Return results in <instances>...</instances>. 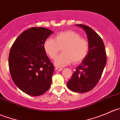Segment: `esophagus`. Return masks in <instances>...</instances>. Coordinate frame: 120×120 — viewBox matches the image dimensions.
<instances>
[{
	"instance_id": "1",
	"label": "esophagus",
	"mask_w": 120,
	"mask_h": 120,
	"mask_svg": "<svg viewBox=\"0 0 120 120\" xmlns=\"http://www.w3.org/2000/svg\"><path fill=\"white\" fill-rule=\"evenodd\" d=\"M55 70H56V71H61V70H63L61 68H59V67H56L55 68Z\"/></svg>"
}]
</instances>
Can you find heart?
I'll return each instance as SVG.
<instances>
[{"label":"heart","mask_w":120,"mask_h":120,"mask_svg":"<svg viewBox=\"0 0 120 120\" xmlns=\"http://www.w3.org/2000/svg\"><path fill=\"white\" fill-rule=\"evenodd\" d=\"M43 48L52 59H54L63 48V53L54 60V64L61 67L70 64L72 61L74 64L82 62L88 56L89 45L88 41L81 38L79 34L68 30L56 34L54 39H46Z\"/></svg>","instance_id":"heart-1"}]
</instances>
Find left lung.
Returning <instances> with one entry per match:
<instances>
[{
  "label": "left lung",
  "instance_id": "left-lung-1",
  "mask_svg": "<svg viewBox=\"0 0 120 120\" xmlns=\"http://www.w3.org/2000/svg\"><path fill=\"white\" fill-rule=\"evenodd\" d=\"M76 25L82 28L86 33L89 50L86 57L76 68L67 85L72 91L85 93L92 90L100 80L107 58L105 45L100 36L89 26L82 24Z\"/></svg>",
  "mask_w": 120,
  "mask_h": 120
}]
</instances>
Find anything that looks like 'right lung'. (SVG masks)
Segmentation results:
<instances>
[{"label":"right lung","mask_w":120,"mask_h":120,"mask_svg":"<svg viewBox=\"0 0 120 120\" xmlns=\"http://www.w3.org/2000/svg\"><path fill=\"white\" fill-rule=\"evenodd\" d=\"M53 32L43 27H32L14 41L8 56V66L15 85L26 94L39 96L50 88L54 66L43 48Z\"/></svg>","instance_id":"obj_1"}]
</instances>
